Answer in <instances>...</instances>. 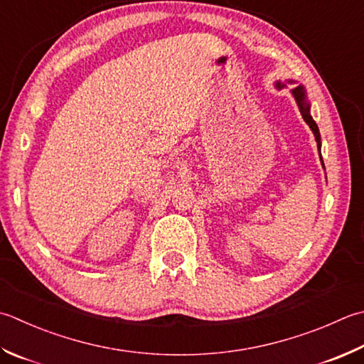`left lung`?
<instances>
[{"instance_id":"left-lung-1","label":"left lung","mask_w":364,"mask_h":364,"mask_svg":"<svg viewBox=\"0 0 364 364\" xmlns=\"http://www.w3.org/2000/svg\"><path fill=\"white\" fill-rule=\"evenodd\" d=\"M290 83H294V82L290 80ZM276 87H277V88H282V87H286V85L281 83V82H277ZM291 95H294L298 107H300L301 117H303V119L306 121V124H308V126L311 127L312 134H314L316 141H317L318 153H320V132H318V127H317V124H316V121L312 119V117H311V112H309L311 105H309V102H308V99H306V91H304V88L300 85V87H296V88L291 90ZM320 161H322V156H320ZM322 164H323V161H322Z\"/></svg>"}]
</instances>
